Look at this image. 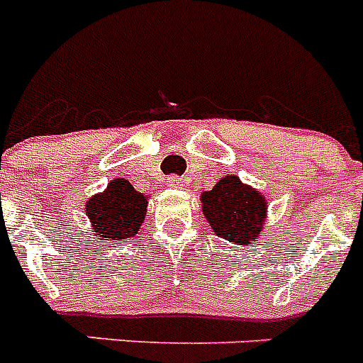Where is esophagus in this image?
Wrapping results in <instances>:
<instances>
[{"label": "esophagus", "instance_id": "34e87169", "mask_svg": "<svg viewBox=\"0 0 363 363\" xmlns=\"http://www.w3.org/2000/svg\"><path fill=\"white\" fill-rule=\"evenodd\" d=\"M167 185H169V187H172V189H179V187H184L185 185V179L182 178V176H169V178H167Z\"/></svg>", "mask_w": 363, "mask_h": 363}]
</instances>
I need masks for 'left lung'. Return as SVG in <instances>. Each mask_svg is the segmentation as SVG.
<instances>
[{
	"label": "left lung",
	"mask_w": 363,
	"mask_h": 363,
	"mask_svg": "<svg viewBox=\"0 0 363 363\" xmlns=\"http://www.w3.org/2000/svg\"><path fill=\"white\" fill-rule=\"evenodd\" d=\"M201 211L216 236L234 245H251L265 225L267 201L238 176H225L201 194Z\"/></svg>",
	"instance_id": "left-lung-1"
}]
</instances>
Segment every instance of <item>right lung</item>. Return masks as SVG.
<instances>
[{"label":"right lung","instance_id":"1","mask_svg":"<svg viewBox=\"0 0 363 363\" xmlns=\"http://www.w3.org/2000/svg\"><path fill=\"white\" fill-rule=\"evenodd\" d=\"M147 196L123 178L112 179L104 192L85 203L92 233L101 240H125L134 236L147 214Z\"/></svg>","mask_w":363,"mask_h":363}]
</instances>
